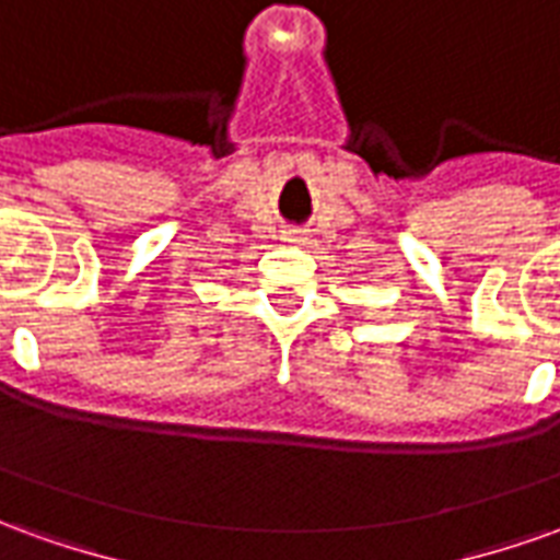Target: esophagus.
I'll use <instances>...</instances> for the list:
<instances>
[{
  "mask_svg": "<svg viewBox=\"0 0 560 560\" xmlns=\"http://www.w3.org/2000/svg\"><path fill=\"white\" fill-rule=\"evenodd\" d=\"M288 243H305V236L300 231H291L288 233Z\"/></svg>",
  "mask_w": 560,
  "mask_h": 560,
  "instance_id": "esophagus-1",
  "label": "esophagus"
}]
</instances>
